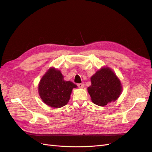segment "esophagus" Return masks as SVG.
<instances>
[{
    "instance_id": "1",
    "label": "esophagus",
    "mask_w": 152,
    "mask_h": 152,
    "mask_svg": "<svg viewBox=\"0 0 152 152\" xmlns=\"http://www.w3.org/2000/svg\"><path fill=\"white\" fill-rule=\"evenodd\" d=\"M77 86L79 87V88H83L84 87V85L83 84H78Z\"/></svg>"
}]
</instances>
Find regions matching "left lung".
Segmentation results:
<instances>
[{"label": "left lung", "mask_w": 152, "mask_h": 152, "mask_svg": "<svg viewBox=\"0 0 152 152\" xmlns=\"http://www.w3.org/2000/svg\"><path fill=\"white\" fill-rule=\"evenodd\" d=\"M91 85L87 91L92 102L101 107L115 102L122 91L121 82L112 69L108 66L100 68L91 77Z\"/></svg>", "instance_id": "1"}]
</instances>
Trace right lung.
<instances>
[{"label": "right lung", "instance_id": "add662e5", "mask_svg": "<svg viewBox=\"0 0 152 152\" xmlns=\"http://www.w3.org/2000/svg\"><path fill=\"white\" fill-rule=\"evenodd\" d=\"M77 87V85L72 82L64 80L60 70L50 67L41 78L38 92L41 99L45 104L58 108L68 103L73 89Z\"/></svg>", "mask_w": 152, "mask_h": 152}]
</instances>
